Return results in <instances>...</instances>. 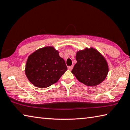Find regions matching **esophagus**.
Wrapping results in <instances>:
<instances>
[{
  "instance_id": "obj_1",
  "label": "esophagus",
  "mask_w": 130,
  "mask_h": 130,
  "mask_svg": "<svg viewBox=\"0 0 130 130\" xmlns=\"http://www.w3.org/2000/svg\"><path fill=\"white\" fill-rule=\"evenodd\" d=\"M73 66H69V67H68V69L69 70H72V68H73Z\"/></svg>"
}]
</instances>
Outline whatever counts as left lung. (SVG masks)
Segmentation results:
<instances>
[{
    "label": "left lung",
    "instance_id": "obj_1",
    "mask_svg": "<svg viewBox=\"0 0 130 130\" xmlns=\"http://www.w3.org/2000/svg\"><path fill=\"white\" fill-rule=\"evenodd\" d=\"M76 60L77 63L71 72L85 85L96 86L106 77L108 64L105 58L95 48H85L77 51Z\"/></svg>",
    "mask_w": 130,
    "mask_h": 130
}]
</instances>
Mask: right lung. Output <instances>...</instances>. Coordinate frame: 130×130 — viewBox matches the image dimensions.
I'll use <instances>...</instances> for the list:
<instances>
[{
  "label": "right lung",
  "instance_id": "1",
  "mask_svg": "<svg viewBox=\"0 0 130 130\" xmlns=\"http://www.w3.org/2000/svg\"><path fill=\"white\" fill-rule=\"evenodd\" d=\"M65 61L53 46L36 50L28 57L25 72L27 78L35 86L45 88L59 80L67 71Z\"/></svg>",
  "mask_w": 130,
  "mask_h": 130
}]
</instances>
